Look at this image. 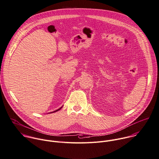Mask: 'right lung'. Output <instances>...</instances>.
I'll return each mask as SVG.
<instances>
[{
    "instance_id": "1",
    "label": "right lung",
    "mask_w": 159,
    "mask_h": 159,
    "mask_svg": "<svg viewBox=\"0 0 159 159\" xmlns=\"http://www.w3.org/2000/svg\"><path fill=\"white\" fill-rule=\"evenodd\" d=\"M62 107H61L60 109H57V110H56V111H54V112H50V113H54V112H57V111H59L60 109H62Z\"/></svg>"
}]
</instances>
